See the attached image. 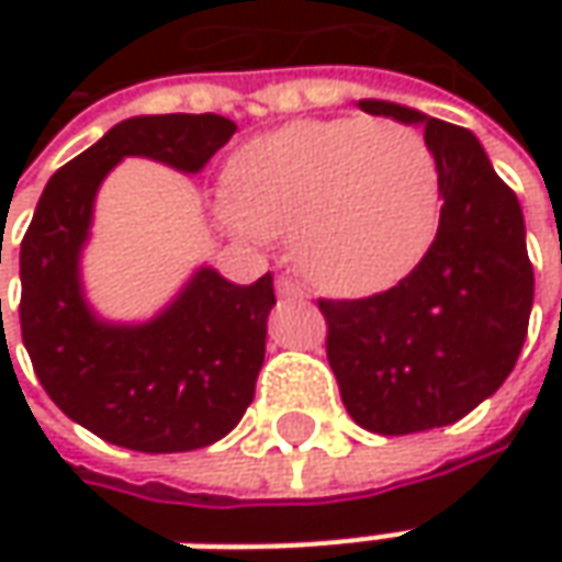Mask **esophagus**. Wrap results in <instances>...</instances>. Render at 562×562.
<instances>
[{
    "mask_svg": "<svg viewBox=\"0 0 562 562\" xmlns=\"http://www.w3.org/2000/svg\"><path fill=\"white\" fill-rule=\"evenodd\" d=\"M274 288H278V296H281V300H306V291H303L300 284H293L291 278H278Z\"/></svg>",
    "mask_w": 562,
    "mask_h": 562,
    "instance_id": "1",
    "label": "esophagus"
}]
</instances>
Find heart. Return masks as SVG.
Wrapping results in <instances>:
<instances>
[{
  "instance_id": "obj_1",
  "label": "heart",
  "mask_w": 562,
  "mask_h": 562,
  "mask_svg": "<svg viewBox=\"0 0 562 562\" xmlns=\"http://www.w3.org/2000/svg\"><path fill=\"white\" fill-rule=\"evenodd\" d=\"M222 218L249 244L291 231L293 262L313 284L369 296L403 278L431 244L441 171L409 124L291 121L234 153Z\"/></svg>"
}]
</instances>
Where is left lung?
I'll list each match as a JSON object with an SVG mask.
<instances>
[{"instance_id":"1","label":"left lung","mask_w":562,"mask_h":562,"mask_svg":"<svg viewBox=\"0 0 562 562\" xmlns=\"http://www.w3.org/2000/svg\"><path fill=\"white\" fill-rule=\"evenodd\" d=\"M359 109L425 127L441 171V222L391 291L318 300V310L353 422L413 435L460 422L507 381L529 331L535 271L522 205L472 131L387 99H359Z\"/></svg>"}]
</instances>
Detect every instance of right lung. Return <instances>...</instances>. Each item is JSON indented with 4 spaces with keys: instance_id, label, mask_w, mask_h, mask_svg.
<instances>
[{
    "instance_id": "right-lung-1",
    "label": "right lung",
    "mask_w": 562,
    "mask_h": 562,
    "mask_svg": "<svg viewBox=\"0 0 562 562\" xmlns=\"http://www.w3.org/2000/svg\"><path fill=\"white\" fill-rule=\"evenodd\" d=\"M234 131L212 112L124 119L58 168L36 203L21 244V337L55 406L102 441L184 453L222 441L252 403L271 274L240 288L200 266L156 315L115 322L93 310L80 271L99 187L121 159L196 175Z\"/></svg>"
}]
</instances>
